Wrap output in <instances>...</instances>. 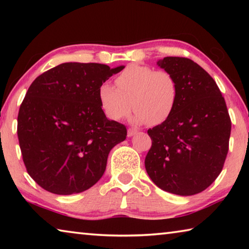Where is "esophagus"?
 Masks as SVG:
<instances>
[{"instance_id":"1","label":"esophagus","mask_w":249,"mask_h":249,"mask_svg":"<svg viewBox=\"0 0 249 249\" xmlns=\"http://www.w3.org/2000/svg\"><path fill=\"white\" fill-rule=\"evenodd\" d=\"M137 132H138V130L135 129V128H128L127 129V136L132 137V136H134L135 134H137Z\"/></svg>"}]
</instances>
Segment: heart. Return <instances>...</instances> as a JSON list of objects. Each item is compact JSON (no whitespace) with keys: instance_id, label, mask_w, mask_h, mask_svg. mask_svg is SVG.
<instances>
[{"instance_id":"b5f03b06","label":"heart","mask_w":249,"mask_h":249,"mask_svg":"<svg viewBox=\"0 0 249 249\" xmlns=\"http://www.w3.org/2000/svg\"><path fill=\"white\" fill-rule=\"evenodd\" d=\"M116 89L108 83L99 89V100L104 114L121 121L135 109L134 121L158 125L169 119L178 99V86L167 70H154L149 66L130 64L115 78Z\"/></svg>"}]
</instances>
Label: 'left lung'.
I'll return each instance as SVG.
<instances>
[{
  "label": "left lung",
  "instance_id": "1",
  "mask_svg": "<svg viewBox=\"0 0 249 249\" xmlns=\"http://www.w3.org/2000/svg\"><path fill=\"white\" fill-rule=\"evenodd\" d=\"M157 65L175 77L178 99L169 119L147 130L151 147L145 158L146 171L162 190L196 195L223 169L231 117L217 84L196 62L166 57Z\"/></svg>",
  "mask_w": 249,
  "mask_h": 249
}]
</instances>
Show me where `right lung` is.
Segmentation results:
<instances>
[{
	"mask_svg": "<svg viewBox=\"0 0 249 249\" xmlns=\"http://www.w3.org/2000/svg\"><path fill=\"white\" fill-rule=\"evenodd\" d=\"M124 66L66 62L34 80L20 104L18 136L28 175L46 191L67 196L90 189L107 156L127 135L105 116L99 89Z\"/></svg>",
	"mask_w": 249,
	"mask_h": 249,
	"instance_id": "right-lung-1",
	"label": "right lung"
}]
</instances>
